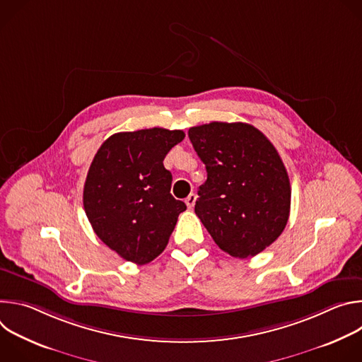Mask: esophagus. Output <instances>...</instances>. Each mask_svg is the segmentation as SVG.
Returning <instances> with one entry per match:
<instances>
[{
    "instance_id": "obj_1",
    "label": "esophagus",
    "mask_w": 362,
    "mask_h": 362,
    "mask_svg": "<svg viewBox=\"0 0 362 362\" xmlns=\"http://www.w3.org/2000/svg\"><path fill=\"white\" fill-rule=\"evenodd\" d=\"M185 202H186V204H187V208L192 209L193 206H194V203H196V194H194V193H190V194L186 197Z\"/></svg>"
}]
</instances>
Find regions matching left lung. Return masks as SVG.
I'll return each mask as SVG.
<instances>
[{
	"mask_svg": "<svg viewBox=\"0 0 362 362\" xmlns=\"http://www.w3.org/2000/svg\"><path fill=\"white\" fill-rule=\"evenodd\" d=\"M206 166L194 212L216 245L233 257L255 256L284 232L291 183L268 137L247 123L212 122L189 129Z\"/></svg>",
	"mask_w": 362,
	"mask_h": 362,
	"instance_id": "8db88e82",
	"label": "left lung"
}]
</instances>
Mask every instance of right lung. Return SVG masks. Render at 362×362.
<instances>
[{
    "instance_id": "obj_1",
    "label": "right lung",
    "mask_w": 362,
    "mask_h": 362,
    "mask_svg": "<svg viewBox=\"0 0 362 362\" xmlns=\"http://www.w3.org/2000/svg\"><path fill=\"white\" fill-rule=\"evenodd\" d=\"M185 139L162 127L122 132L100 146L90 165L83 204L95 235L123 259L144 265L166 247L186 204L170 193L163 160Z\"/></svg>"
}]
</instances>
